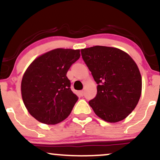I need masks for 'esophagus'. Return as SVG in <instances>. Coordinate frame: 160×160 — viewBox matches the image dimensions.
<instances>
[{
    "mask_svg": "<svg viewBox=\"0 0 160 160\" xmlns=\"http://www.w3.org/2000/svg\"><path fill=\"white\" fill-rule=\"evenodd\" d=\"M79 93H80V95H81V96H83V95H84V91H83V90L80 91V92H79Z\"/></svg>",
    "mask_w": 160,
    "mask_h": 160,
    "instance_id": "34e87169",
    "label": "esophagus"
}]
</instances>
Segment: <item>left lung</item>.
Segmentation results:
<instances>
[{
	"label": "left lung",
	"instance_id": "1",
	"mask_svg": "<svg viewBox=\"0 0 160 160\" xmlns=\"http://www.w3.org/2000/svg\"><path fill=\"white\" fill-rule=\"evenodd\" d=\"M82 58L97 86L89 102L98 117L109 122L124 120L136 107L141 94V76L134 60L117 48L95 46L81 49Z\"/></svg>",
	"mask_w": 160,
	"mask_h": 160
}]
</instances>
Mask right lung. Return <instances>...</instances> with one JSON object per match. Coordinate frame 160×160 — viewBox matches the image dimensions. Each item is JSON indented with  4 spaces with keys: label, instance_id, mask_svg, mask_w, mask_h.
Returning <instances> with one entry per match:
<instances>
[{
    "label": "right lung",
    "instance_id": "obj_1",
    "mask_svg": "<svg viewBox=\"0 0 160 160\" xmlns=\"http://www.w3.org/2000/svg\"><path fill=\"white\" fill-rule=\"evenodd\" d=\"M80 50L56 49L37 58L23 75L22 96L28 111L40 122L54 125L68 117L78 97L67 78Z\"/></svg>",
    "mask_w": 160,
    "mask_h": 160
}]
</instances>
